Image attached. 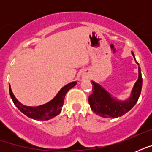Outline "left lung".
Wrapping results in <instances>:
<instances>
[{
    "label": "left lung",
    "instance_id": "obj_1",
    "mask_svg": "<svg viewBox=\"0 0 152 152\" xmlns=\"http://www.w3.org/2000/svg\"><path fill=\"white\" fill-rule=\"evenodd\" d=\"M132 54L135 59L134 53ZM135 61L138 65V62ZM93 93L88 98L91 110L104 118H117L124 115L135 106L138 101L142 88V76L140 68L138 67V79L132 89L130 96L125 100H119L113 97L100 84L91 81Z\"/></svg>",
    "mask_w": 152,
    "mask_h": 152
}]
</instances>
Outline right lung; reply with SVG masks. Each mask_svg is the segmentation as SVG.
Masks as SVG:
<instances>
[{
  "instance_id": "right-lung-1",
  "label": "right lung",
  "mask_w": 152,
  "mask_h": 152,
  "mask_svg": "<svg viewBox=\"0 0 152 152\" xmlns=\"http://www.w3.org/2000/svg\"><path fill=\"white\" fill-rule=\"evenodd\" d=\"M76 81H73L64 86L58 91L57 95L48 102L38 106H27L23 105L18 101L17 99L13 95L12 89L9 87V93L15 106L28 118L39 121H47L52 119L58 115L61 111L64 104V99L66 93L76 84Z\"/></svg>"
}]
</instances>
